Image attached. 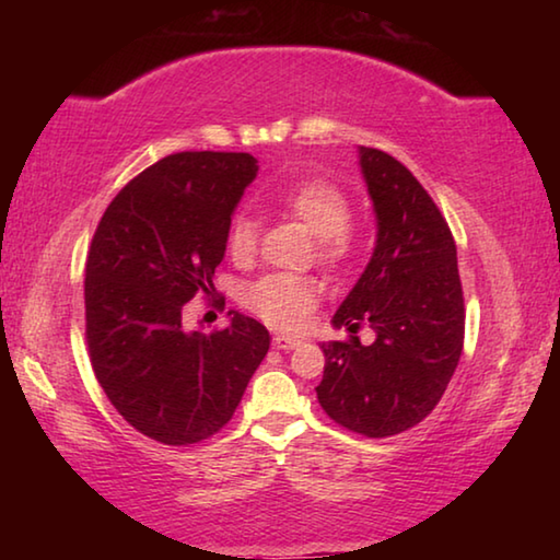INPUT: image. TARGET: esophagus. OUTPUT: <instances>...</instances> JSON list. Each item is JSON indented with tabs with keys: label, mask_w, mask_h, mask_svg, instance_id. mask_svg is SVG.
Segmentation results:
<instances>
[{
	"label": "esophagus",
	"mask_w": 560,
	"mask_h": 560,
	"mask_svg": "<svg viewBox=\"0 0 560 560\" xmlns=\"http://www.w3.org/2000/svg\"><path fill=\"white\" fill-rule=\"evenodd\" d=\"M296 346H299L296 338H291V336H273V348H277V350H293Z\"/></svg>",
	"instance_id": "esophagus-1"
}]
</instances>
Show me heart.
Segmentation results:
<instances>
[{
    "label": "heart",
    "mask_w": 560,
    "mask_h": 560,
    "mask_svg": "<svg viewBox=\"0 0 560 560\" xmlns=\"http://www.w3.org/2000/svg\"><path fill=\"white\" fill-rule=\"evenodd\" d=\"M279 207L314 234L316 261L328 271H343L363 252V234L350 220L353 202L334 179L311 177L293 185L279 197ZM226 254L234 264H249L257 257L259 226L252 214L240 212L226 226ZM320 283L314 277L273 273L259 279L244 293V303L269 326L296 330L320 301Z\"/></svg>",
    "instance_id": "1"
}]
</instances>
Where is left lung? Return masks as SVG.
<instances>
[{
	"label": "left lung",
	"instance_id": "obj_1",
	"mask_svg": "<svg viewBox=\"0 0 560 560\" xmlns=\"http://www.w3.org/2000/svg\"><path fill=\"white\" fill-rule=\"evenodd\" d=\"M360 167L377 242L334 324L350 334L368 324L377 338L320 346L326 365L316 395L340 428L377 440L420 424L442 400L464 348V293L457 244L428 189L377 148H360Z\"/></svg>",
	"mask_w": 560,
	"mask_h": 560
}]
</instances>
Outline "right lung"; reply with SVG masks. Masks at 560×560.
<instances>
[{
    "label": "right lung",
    "instance_id": "add662e5",
    "mask_svg": "<svg viewBox=\"0 0 560 560\" xmlns=\"http://www.w3.org/2000/svg\"><path fill=\"white\" fill-rule=\"evenodd\" d=\"M257 175L249 153L185 150L113 197L86 257V343L122 420L170 447L220 432L269 350V330L234 314L212 334L183 328L185 303L214 293L226 226Z\"/></svg>",
    "mask_w": 560,
    "mask_h": 560
}]
</instances>
